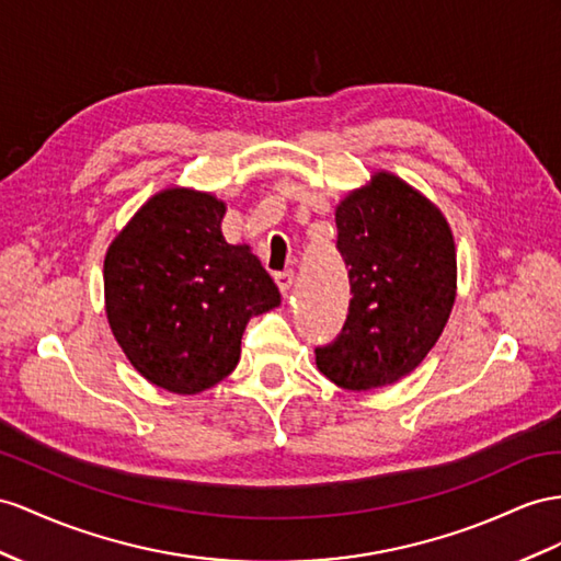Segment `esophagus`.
I'll list each match as a JSON object with an SVG mask.
<instances>
[{
  "label": "esophagus",
  "instance_id": "obj_1",
  "mask_svg": "<svg viewBox=\"0 0 561 561\" xmlns=\"http://www.w3.org/2000/svg\"><path fill=\"white\" fill-rule=\"evenodd\" d=\"M275 282H277V286H279V291H282V296L286 298V294H289V289H291V284H294V272H277L275 275Z\"/></svg>",
  "mask_w": 561,
  "mask_h": 561
}]
</instances>
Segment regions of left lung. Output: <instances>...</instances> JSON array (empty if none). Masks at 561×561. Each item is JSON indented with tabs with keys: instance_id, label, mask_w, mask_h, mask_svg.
<instances>
[{
	"instance_id": "left-lung-1",
	"label": "left lung",
	"mask_w": 561,
	"mask_h": 561,
	"mask_svg": "<svg viewBox=\"0 0 561 561\" xmlns=\"http://www.w3.org/2000/svg\"><path fill=\"white\" fill-rule=\"evenodd\" d=\"M336 229L353 298L341 334L314 351V363L341 389H379L408 377L448 324L453 229L436 204L386 170L339 201Z\"/></svg>"
}]
</instances>
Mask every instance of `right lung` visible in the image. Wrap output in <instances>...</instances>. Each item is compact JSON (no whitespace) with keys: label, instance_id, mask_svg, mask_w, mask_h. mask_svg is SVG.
<instances>
[{"label":"right lung","instance_id":"obj_1","mask_svg":"<svg viewBox=\"0 0 561 561\" xmlns=\"http://www.w3.org/2000/svg\"><path fill=\"white\" fill-rule=\"evenodd\" d=\"M225 201L190 186L153 194L104 257L106 318L139 375L194 396L232 375L253 314L279 306L247 243L222 237Z\"/></svg>","mask_w":561,"mask_h":561}]
</instances>
